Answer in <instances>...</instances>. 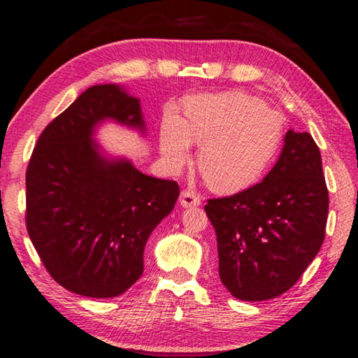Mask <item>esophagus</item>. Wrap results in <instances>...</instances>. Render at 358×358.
Returning <instances> with one entry per match:
<instances>
[{"label":"esophagus","mask_w":358,"mask_h":358,"mask_svg":"<svg viewBox=\"0 0 358 358\" xmlns=\"http://www.w3.org/2000/svg\"><path fill=\"white\" fill-rule=\"evenodd\" d=\"M180 203H181V207H185V208L199 207V205H201V197H199L194 191L185 189L180 194Z\"/></svg>","instance_id":"34e87169"}]
</instances>
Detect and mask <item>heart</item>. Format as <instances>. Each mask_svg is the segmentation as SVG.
Segmentation results:
<instances>
[{"label":"heart","mask_w":358,"mask_h":358,"mask_svg":"<svg viewBox=\"0 0 358 358\" xmlns=\"http://www.w3.org/2000/svg\"><path fill=\"white\" fill-rule=\"evenodd\" d=\"M284 137V117L264 99L241 92L189 98L185 121L169 113L159 147L172 171L191 159L192 142L201 145L197 167L211 189L235 194L257 183L273 164Z\"/></svg>","instance_id":"b5f03b06"}]
</instances>
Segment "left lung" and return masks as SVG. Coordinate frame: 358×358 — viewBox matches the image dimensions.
Here are the masks:
<instances>
[{
	"mask_svg": "<svg viewBox=\"0 0 358 358\" xmlns=\"http://www.w3.org/2000/svg\"><path fill=\"white\" fill-rule=\"evenodd\" d=\"M213 224L220 278L235 299L270 300L289 290L324 243L329 189L319 147L289 129L268 175L205 205Z\"/></svg>",
	"mask_w": 358,
	"mask_h": 358,
	"instance_id": "left-lung-1",
	"label": "left lung"
}]
</instances>
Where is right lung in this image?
<instances>
[{"mask_svg":"<svg viewBox=\"0 0 358 358\" xmlns=\"http://www.w3.org/2000/svg\"><path fill=\"white\" fill-rule=\"evenodd\" d=\"M145 131L141 104L118 85H94L47 124L27 169V229L42 264L71 292L110 299L143 273L153 229L180 196L177 181L108 159L101 121Z\"/></svg>","mask_w":358,"mask_h":358,"instance_id":"obj_1","label":"right lung"}]
</instances>
